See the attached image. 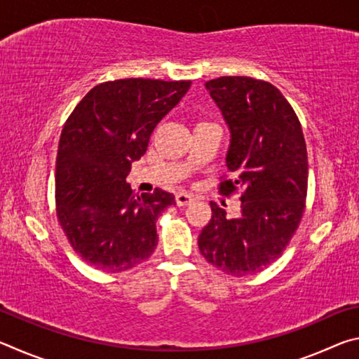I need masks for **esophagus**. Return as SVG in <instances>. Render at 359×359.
Returning a JSON list of instances; mask_svg holds the SVG:
<instances>
[{
  "label": "esophagus",
  "mask_w": 359,
  "mask_h": 359,
  "mask_svg": "<svg viewBox=\"0 0 359 359\" xmlns=\"http://www.w3.org/2000/svg\"><path fill=\"white\" fill-rule=\"evenodd\" d=\"M193 199H194L193 194H190V193L180 191V193L175 194V204H177V205H188L193 201Z\"/></svg>",
  "instance_id": "esophagus-1"
}]
</instances>
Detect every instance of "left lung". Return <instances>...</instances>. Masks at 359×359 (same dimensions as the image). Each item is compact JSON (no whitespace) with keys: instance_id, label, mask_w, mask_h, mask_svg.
I'll return each instance as SVG.
<instances>
[{"instance_id":"left-lung-1","label":"left lung","mask_w":359,"mask_h":359,"mask_svg":"<svg viewBox=\"0 0 359 359\" xmlns=\"http://www.w3.org/2000/svg\"><path fill=\"white\" fill-rule=\"evenodd\" d=\"M205 88L231 130L226 166L234 174L218 191L241 193V214L228 218L210 203L199 234L208 263L234 277L257 274L280 257L306 209L307 149L299 118L280 90L259 79L223 76Z\"/></svg>"}]
</instances>
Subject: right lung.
I'll return each instance as SVG.
<instances>
[{
    "mask_svg": "<svg viewBox=\"0 0 359 359\" xmlns=\"http://www.w3.org/2000/svg\"><path fill=\"white\" fill-rule=\"evenodd\" d=\"M190 85L158 79L102 82L66 120L57 154V218L87 264L123 272L154 253L156 220L175 204L174 194L155 188L139 196L125 179Z\"/></svg>",
    "mask_w": 359,
    "mask_h": 359,
    "instance_id": "add662e5",
    "label": "right lung"
}]
</instances>
